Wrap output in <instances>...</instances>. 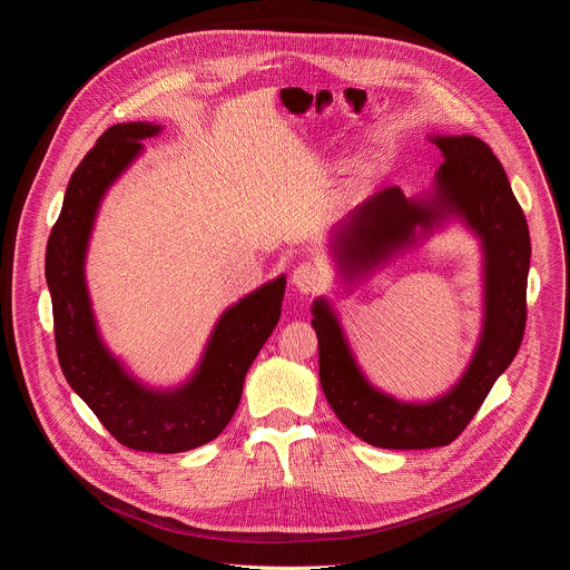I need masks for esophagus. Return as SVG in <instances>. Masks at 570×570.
I'll return each mask as SVG.
<instances>
[{"instance_id":"esophagus-1","label":"esophagus","mask_w":570,"mask_h":570,"mask_svg":"<svg viewBox=\"0 0 570 570\" xmlns=\"http://www.w3.org/2000/svg\"><path fill=\"white\" fill-rule=\"evenodd\" d=\"M291 282H293V286H295L299 293H317V291H322L324 286H327V273H324V268L317 266V264L302 262V264L293 271Z\"/></svg>"}]
</instances>
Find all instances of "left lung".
I'll return each instance as SVG.
<instances>
[{
  "label": "left lung",
  "mask_w": 570,
  "mask_h": 570,
  "mask_svg": "<svg viewBox=\"0 0 570 570\" xmlns=\"http://www.w3.org/2000/svg\"><path fill=\"white\" fill-rule=\"evenodd\" d=\"M444 161L431 196L405 198L385 187L361 203L334 234L343 275L354 282L421 234L458 216L480 238L484 255V320L480 343L462 379L429 403L399 401L376 390L347 345L327 299L313 302L320 385L336 417L379 449H433L451 444L473 420L497 379L514 361L525 332L530 232L503 165L473 135L431 137Z\"/></svg>",
  "instance_id": "1"
}]
</instances>
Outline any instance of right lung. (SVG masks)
Segmentation results:
<instances>
[{
	"label": "right lung",
	"instance_id": "add662e5",
	"mask_svg": "<svg viewBox=\"0 0 570 570\" xmlns=\"http://www.w3.org/2000/svg\"><path fill=\"white\" fill-rule=\"evenodd\" d=\"M159 130L146 121L117 124L80 159L47 243L45 275L58 363L71 390L124 446L180 453L212 442L234 417L243 381L279 322L286 277L279 275L229 306L216 322L198 370L174 390L146 387L108 352L86 284L88 243L106 191L141 153V139Z\"/></svg>",
	"mask_w": 570,
	"mask_h": 570
}]
</instances>
